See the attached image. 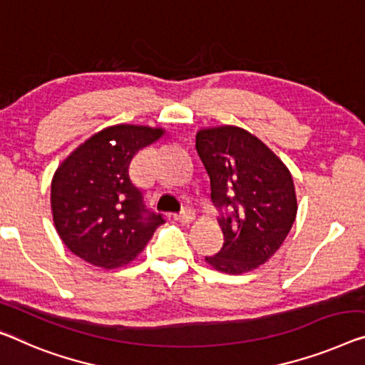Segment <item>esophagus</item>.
<instances>
[{
    "instance_id": "34e87169",
    "label": "esophagus",
    "mask_w": 365,
    "mask_h": 365,
    "mask_svg": "<svg viewBox=\"0 0 365 365\" xmlns=\"http://www.w3.org/2000/svg\"><path fill=\"white\" fill-rule=\"evenodd\" d=\"M173 217H175V220L180 221V222H190V221L195 220V210L192 208V206H185L183 211H180V213L175 215Z\"/></svg>"
}]
</instances>
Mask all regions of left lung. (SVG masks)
Segmentation results:
<instances>
[{
  "mask_svg": "<svg viewBox=\"0 0 365 365\" xmlns=\"http://www.w3.org/2000/svg\"><path fill=\"white\" fill-rule=\"evenodd\" d=\"M197 150L208 170L211 200L225 244L206 262L226 274H244L277 252L297 216L288 168L267 145L235 126L203 129Z\"/></svg>",
  "mask_w": 365,
  "mask_h": 365,
  "instance_id": "8db88e82",
  "label": "left lung"
}]
</instances>
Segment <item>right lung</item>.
I'll list each match as a JSON object with an SVG mask.
<instances>
[{
  "instance_id": "add662e5",
  "label": "right lung",
  "mask_w": 365,
  "mask_h": 365,
  "mask_svg": "<svg viewBox=\"0 0 365 365\" xmlns=\"http://www.w3.org/2000/svg\"><path fill=\"white\" fill-rule=\"evenodd\" d=\"M162 129L118 124L100 130L75 149L52 180V215L70 252L103 269L138 257L164 215L148 208L144 192L130 180L138 152Z\"/></svg>"
}]
</instances>
